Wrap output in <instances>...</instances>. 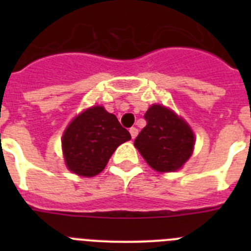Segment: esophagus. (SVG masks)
Returning a JSON list of instances; mask_svg holds the SVG:
<instances>
[{
    "mask_svg": "<svg viewBox=\"0 0 251 251\" xmlns=\"http://www.w3.org/2000/svg\"><path fill=\"white\" fill-rule=\"evenodd\" d=\"M129 133H130V136H132V138L134 139L137 137V134H138V129H137L136 127H132L129 129Z\"/></svg>",
    "mask_w": 251,
    "mask_h": 251,
    "instance_id": "obj_1",
    "label": "esophagus"
}]
</instances>
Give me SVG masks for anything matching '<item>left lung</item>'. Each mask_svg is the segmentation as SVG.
I'll return each instance as SVG.
<instances>
[{
	"label": "left lung",
	"instance_id": "1",
	"mask_svg": "<svg viewBox=\"0 0 251 251\" xmlns=\"http://www.w3.org/2000/svg\"><path fill=\"white\" fill-rule=\"evenodd\" d=\"M146 127L134 146L153 170L172 172L190 158L195 145L191 128L172 110L158 104L146 112Z\"/></svg>",
	"mask_w": 251,
	"mask_h": 251
}]
</instances>
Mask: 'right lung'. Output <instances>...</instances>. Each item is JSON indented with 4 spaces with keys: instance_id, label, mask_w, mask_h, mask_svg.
<instances>
[{
    "instance_id": "add662e5",
    "label": "right lung",
    "mask_w": 251,
    "mask_h": 251,
    "mask_svg": "<svg viewBox=\"0 0 251 251\" xmlns=\"http://www.w3.org/2000/svg\"><path fill=\"white\" fill-rule=\"evenodd\" d=\"M129 139V132L114 114L103 106H93L77 115L64 133L66 166L79 176H95L104 170L117 147Z\"/></svg>"
}]
</instances>
